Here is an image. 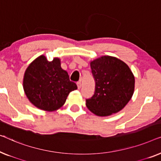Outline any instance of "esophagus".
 Returning a JSON list of instances; mask_svg holds the SVG:
<instances>
[{
    "instance_id": "esophagus-1",
    "label": "esophagus",
    "mask_w": 161,
    "mask_h": 161,
    "mask_svg": "<svg viewBox=\"0 0 161 161\" xmlns=\"http://www.w3.org/2000/svg\"><path fill=\"white\" fill-rule=\"evenodd\" d=\"M76 85H77V87H78V89H80L81 88V81H77L76 82Z\"/></svg>"
}]
</instances>
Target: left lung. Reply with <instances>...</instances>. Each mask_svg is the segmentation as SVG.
Masks as SVG:
<instances>
[{
  "mask_svg": "<svg viewBox=\"0 0 161 161\" xmlns=\"http://www.w3.org/2000/svg\"><path fill=\"white\" fill-rule=\"evenodd\" d=\"M95 92L86 99L90 112L101 117L123 109L132 98L135 79L128 65L112 56H102L90 63Z\"/></svg>",
  "mask_w": 161,
  "mask_h": 161,
  "instance_id": "8db88e82",
  "label": "left lung"
}]
</instances>
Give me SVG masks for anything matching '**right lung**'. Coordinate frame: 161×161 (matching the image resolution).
Listing matches in <instances>:
<instances>
[{
  "instance_id": "obj_1",
  "label": "right lung",
  "mask_w": 161,
  "mask_h": 161,
  "mask_svg": "<svg viewBox=\"0 0 161 161\" xmlns=\"http://www.w3.org/2000/svg\"><path fill=\"white\" fill-rule=\"evenodd\" d=\"M23 88L31 103L40 109L53 112L63 106L70 92L77 89V86L61 68L60 59L48 61L41 55L25 72Z\"/></svg>"
}]
</instances>
